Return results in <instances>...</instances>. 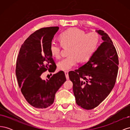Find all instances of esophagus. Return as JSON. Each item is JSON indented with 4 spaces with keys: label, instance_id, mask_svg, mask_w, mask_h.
<instances>
[{
    "label": "esophagus",
    "instance_id": "34e87169",
    "mask_svg": "<svg viewBox=\"0 0 130 130\" xmlns=\"http://www.w3.org/2000/svg\"><path fill=\"white\" fill-rule=\"evenodd\" d=\"M64 73H65V75H66L67 80H69V75H68V71H65Z\"/></svg>",
    "mask_w": 130,
    "mask_h": 130
}]
</instances>
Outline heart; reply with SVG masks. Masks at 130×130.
Instances as JSON below:
<instances>
[{
	"instance_id": "1",
	"label": "heart",
	"mask_w": 130,
	"mask_h": 130,
	"mask_svg": "<svg viewBox=\"0 0 130 130\" xmlns=\"http://www.w3.org/2000/svg\"><path fill=\"white\" fill-rule=\"evenodd\" d=\"M61 44L52 41L49 46L50 53L53 57L58 58L63 47L70 46L69 56L62 59L57 63L59 70L68 71L78 62H85L92 57L99 44L100 38L96 32L86 34L85 31L77 28H71L62 33L60 36Z\"/></svg>"
}]
</instances>
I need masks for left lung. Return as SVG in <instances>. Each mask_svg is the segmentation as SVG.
Masks as SVG:
<instances>
[{"mask_svg":"<svg viewBox=\"0 0 130 130\" xmlns=\"http://www.w3.org/2000/svg\"><path fill=\"white\" fill-rule=\"evenodd\" d=\"M96 32L103 42L87 63L69 73L76 103L86 109L97 107L107 98L115 86L118 71V56L111 38L103 30Z\"/></svg>","mask_w":130,"mask_h":130,"instance_id":"1","label":"left lung"}]
</instances>
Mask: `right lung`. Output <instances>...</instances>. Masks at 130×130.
Segmentation results:
<instances>
[{
  "mask_svg": "<svg viewBox=\"0 0 130 130\" xmlns=\"http://www.w3.org/2000/svg\"><path fill=\"white\" fill-rule=\"evenodd\" d=\"M58 29L53 26L36 31L25 41L18 54L15 74L19 87L27 103L36 108L52 105L56 93L66 81L63 71L49 80L41 77L48 69L54 72L56 68L49 46Z\"/></svg>",
  "mask_w": 130,
  "mask_h": 130,
  "instance_id": "add662e5",
  "label": "right lung"
}]
</instances>
